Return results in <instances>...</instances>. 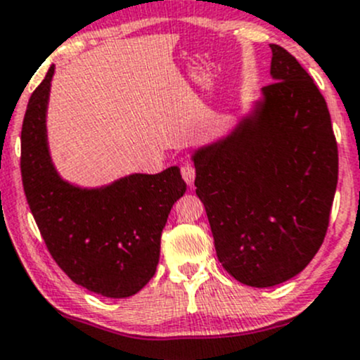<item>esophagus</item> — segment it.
<instances>
[{
  "label": "esophagus",
  "mask_w": 360,
  "mask_h": 360,
  "mask_svg": "<svg viewBox=\"0 0 360 360\" xmlns=\"http://www.w3.org/2000/svg\"><path fill=\"white\" fill-rule=\"evenodd\" d=\"M181 176H184V180L187 181L188 187H192V185H194L195 168L191 165V162H185V165L181 166Z\"/></svg>",
  "instance_id": "esophagus-1"
}]
</instances>
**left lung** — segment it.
Segmentation results:
<instances>
[{
	"label": "left lung",
	"mask_w": 360,
	"mask_h": 360,
	"mask_svg": "<svg viewBox=\"0 0 360 360\" xmlns=\"http://www.w3.org/2000/svg\"><path fill=\"white\" fill-rule=\"evenodd\" d=\"M270 50L274 83L231 135L192 155L218 260L253 288L284 283L316 257L338 184L324 97L290 51Z\"/></svg>",
	"instance_id": "8db88e82"
}]
</instances>
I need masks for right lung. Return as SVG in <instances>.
Segmentation results:
<instances>
[{
  "label": "right lung",
  "instance_id": "add662e5",
  "mask_svg": "<svg viewBox=\"0 0 360 360\" xmlns=\"http://www.w3.org/2000/svg\"><path fill=\"white\" fill-rule=\"evenodd\" d=\"M53 72L51 65L22 123L25 198L48 251L70 281L107 298H128L153 279L161 232L187 184L179 166L158 175L133 173L97 188L62 180L46 139Z\"/></svg>",
  "mask_w": 360,
  "mask_h": 360
}]
</instances>
